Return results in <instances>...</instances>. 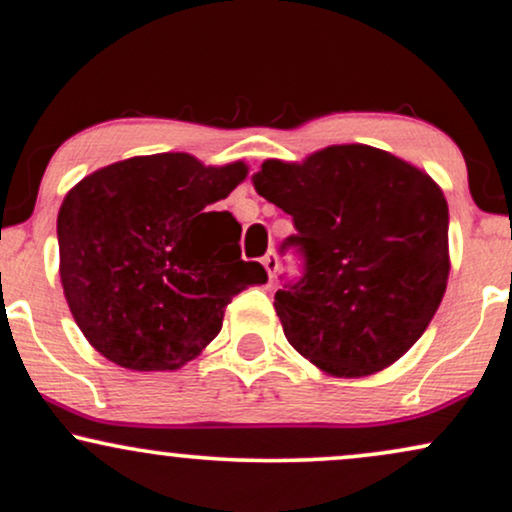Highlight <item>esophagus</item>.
Returning a JSON list of instances; mask_svg holds the SVG:
<instances>
[{
    "label": "esophagus",
    "instance_id": "esophagus-1",
    "mask_svg": "<svg viewBox=\"0 0 512 512\" xmlns=\"http://www.w3.org/2000/svg\"><path fill=\"white\" fill-rule=\"evenodd\" d=\"M262 264H264V269H267L269 279H274V272H276V267H279V260H276V255L272 250L262 257Z\"/></svg>",
    "mask_w": 512,
    "mask_h": 512
}]
</instances>
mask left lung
I'll return each mask as SVG.
<instances>
[{
	"label": "left lung",
	"mask_w": 512,
	"mask_h": 512,
	"mask_svg": "<svg viewBox=\"0 0 512 512\" xmlns=\"http://www.w3.org/2000/svg\"><path fill=\"white\" fill-rule=\"evenodd\" d=\"M291 214L305 276L274 295L288 343L331 377H367L415 346L446 293L448 205L439 183L391 152L329 145L252 176Z\"/></svg>",
	"instance_id": "1"
}]
</instances>
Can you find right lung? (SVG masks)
Here are the masks:
<instances>
[{
  "label": "right lung",
  "instance_id": "1",
  "mask_svg": "<svg viewBox=\"0 0 512 512\" xmlns=\"http://www.w3.org/2000/svg\"><path fill=\"white\" fill-rule=\"evenodd\" d=\"M248 164L205 166L188 152L131 157L92 171L59 207V276L78 329L133 372L195 360L233 295L267 281L240 260V224L214 202Z\"/></svg>",
  "mask_w": 512,
  "mask_h": 512
}]
</instances>
